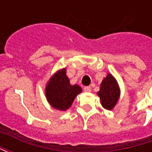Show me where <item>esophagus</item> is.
Instances as JSON below:
<instances>
[{
	"label": "esophagus",
	"instance_id": "34e87169",
	"mask_svg": "<svg viewBox=\"0 0 152 152\" xmlns=\"http://www.w3.org/2000/svg\"><path fill=\"white\" fill-rule=\"evenodd\" d=\"M84 90H85V92L89 93L91 92V88H90V86H86V87L84 88Z\"/></svg>",
	"mask_w": 152,
	"mask_h": 152
}]
</instances>
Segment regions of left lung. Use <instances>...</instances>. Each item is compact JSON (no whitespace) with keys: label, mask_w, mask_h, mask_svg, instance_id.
Listing matches in <instances>:
<instances>
[{"label":"left lung","mask_w":152,"mask_h":152,"mask_svg":"<svg viewBox=\"0 0 152 152\" xmlns=\"http://www.w3.org/2000/svg\"><path fill=\"white\" fill-rule=\"evenodd\" d=\"M102 107L106 110H112L116 105L121 96V89L117 80L111 73L102 80L100 89L97 93Z\"/></svg>","instance_id":"1"}]
</instances>
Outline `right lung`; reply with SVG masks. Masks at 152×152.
Segmentation results:
<instances>
[{"label":"right lung","instance_id":"obj_1","mask_svg":"<svg viewBox=\"0 0 152 152\" xmlns=\"http://www.w3.org/2000/svg\"><path fill=\"white\" fill-rule=\"evenodd\" d=\"M81 92L80 86L70 84L66 67L58 70L52 75L45 89V97L50 105L59 111H66L71 107L76 96Z\"/></svg>","mask_w":152,"mask_h":152}]
</instances>
